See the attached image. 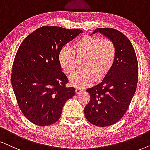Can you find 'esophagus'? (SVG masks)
Returning <instances> with one entry per match:
<instances>
[{"mask_svg": "<svg viewBox=\"0 0 150 150\" xmlns=\"http://www.w3.org/2000/svg\"><path fill=\"white\" fill-rule=\"evenodd\" d=\"M83 91H84V89L81 88H79V87H77V88H75V92H76L77 94L80 93L82 92Z\"/></svg>", "mask_w": 150, "mask_h": 150, "instance_id": "esophagus-1", "label": "esophagus"}]
</instances>
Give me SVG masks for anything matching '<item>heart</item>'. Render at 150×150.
Segmentation results:
<instances>
[{
  "label": "heart",
  "instance_id": "obj_1",
  "mask_svg": "<svg viewBox=\"0 0 150 150\" xmlns=\"http://www.w3.org/2000/svg\"><path fill=\"white\" fill-rule=\"evenodd\" d=\"M116 46L108 38L100 39L86 35L79 38L72 45V50L66 47L60 49L58 60L62 71L66 75H73L76 71L77 61H80L82 71L71 78V84L77 87L89 86L96 80L101 81L107 76L114 65Z\"/></svg>",
  "mask_w": 150,
  "mask_h": 150
}]
</instances>
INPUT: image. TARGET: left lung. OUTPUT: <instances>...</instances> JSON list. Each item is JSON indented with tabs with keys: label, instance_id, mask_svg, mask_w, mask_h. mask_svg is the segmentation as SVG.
<instances>
[{
	"label": "left lung",
	"instance_id": "obj_1",
	"mask_svg": "<svg viewBox=\"0 0 150 150\" xmlns=\"http://www.w3.org/2000/svg\"><path fill=\"white\" fill-rule=\"evenodd\" d=\"M116 46V58L112 69L102 82L86 89L91 96L84 108L86 120L98 127H107L122 118L136 92L138 64L134 48L124 34L113 28H97Z\"/></svg>",
	"mask_w": 150,
	"mask_h": 150
}]
</instances>
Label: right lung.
Instances as JSON below:
<instances>
[{
  "label": "right lung",
  "mask_w": 150,
  "mask_h": 150,
  "mask_svg": "<svg viewBox=\"0 0 150 150\" xmlns=\"http://www.w3.org/2000/svg\"><path fill=\"white\" fill-rule=\"evenodd\" d=\"M81 33L79 29L43 26L26 37L18 49L12 86L23 114L36 125L56 122L66 101L75 95V88L66 86L69 79L62 71L58 54Z\"/></svg>",
  "instance_id": "obj_1"
}]
</instances>
